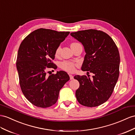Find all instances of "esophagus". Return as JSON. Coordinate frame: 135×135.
<instances>
[{
    "label": "esophagus",
    "mask_w": 135,
    "mask_h": 135,
    "mask_svg": "<svg viewBox=\"0 0 135 135\" xmlns=\"http://www.w3.org/2000/svg\"><path fill=\"white\" fill-rule=\"evenodd\" d=\"M70 75V79H71V80H72V79H74V76H72V75Z\"/></svg>",
    "instance_id": "1"
}]
</instances>
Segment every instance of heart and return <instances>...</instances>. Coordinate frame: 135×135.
Segmentation results:
<instances>
[{
	"label": "heart",
	"mask_w": 135,
	"mask_h": 135,
	"mask_svg": "<svg viewBox=\"0 0 135 135\" xmlns=\"http://www.w3.org/2000/svg\"><path fill=\"white\" fill-rule=\"evenodd\" d=\"M77 44V43H72L71 46H72V45H74ZM60 46H59L57 48L56 51H55V55H59L60 52ZM60 66L61 68L63 69V70L67 71L68 72H73L75 71V64L74 63V62L71 61H67V60H64L63 61H62L60 64Z\"/></svg>",
	"instance_id": "1"
}]
</instances>
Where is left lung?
<instances>
[{"label": "left lung", "instance_id": "obj_1", "mask_svg": "<svg viewBox=\"0 0 135 135\" xmlns=\"http://www.w3.org/2000/svg\"><path fill=\"white\" fill-rule=\"evenodd\" d=\"M84 47L85 55L81 70L94 74L93 79L85 75H76L80 86L76 97L80 104L97 107L108 100L119 75L120 55L118 48L108 34L96 30L71 33Z\"/></svg>", "mask_w": 135, "mask_h": 135}]
</instances>
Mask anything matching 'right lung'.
I'll use <instances>...</instances> for the list:
<instances>
[{"label": "right lung", "mask_w": 135, "mask_h": 135, "mask_svg": "<svg viewBox=\"0 0 135 135\" xmlns=\"http://www.w3.org/2000/svg\"><path fill=\"white\" fill-rule=\"evenodd\" d=\"M70 32L40 28L30 33L20 45L16 60L23 94L32 104L47 108L56 103L59 94L70 80L66 72L47 76V68H57L52 60L55 51Z\"/></svg>", "instance_id": "right-lung-1"}]
</instances>
